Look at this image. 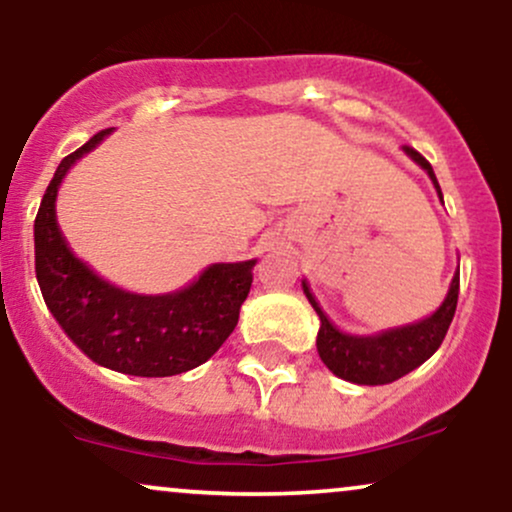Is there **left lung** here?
Wrapping results in <instances>:
<instances>
[{"mask_svg":"<svg viewBox=\"0 0 512 512\" xmlns=\"http://www.w3.org/2000/svg\"><path fill=\"white\" fill-rule=\"evenodd\" d=\"M404 154L411 161L419 163L426 170L428 178L433 180L438 197L443 199L440 185L433 173L431 163L411 146H404ZM303 293L308 296L310 305L315 308L317 317H320V332H317V354H320L322 363L332 370L337 378L349 380L356 385H387L395 383L402 375L411 373L419 368L421 363L428 361L443 344L445 334L452 322L457 308V293H460V276H452L450 289L445 301L433 315L424 317L411 325L395 327V330H385L380 334H370V337H358V334L339 332L332 325L330 317L322 313L320 303L310 293V286L303 281Z\"/></svg>","mask_w":512,"mask_h":512,"instance_id":"left-lung-1","label":"left lung"}]
</instances>
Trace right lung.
<instances>
[{"mask_svg": "<svg viewBox=\"0 0 512 512\" xmlns=\"http://www.w3.org/2000/svg\"><path fill=\"white\" fill-rule=\"evenodd\" d=\"M113 129L62 158L35 216V276L45 305L84 354L117 373L166 378L202 366L236 330L257 260L211 264L185 289L142 296L93 272L57 226V190L67 170Z\"/></svg>", "mask_w": 512, "mask_h": 512, "instance_id": "obj_1", "label": "right lung"}]
</instances>
